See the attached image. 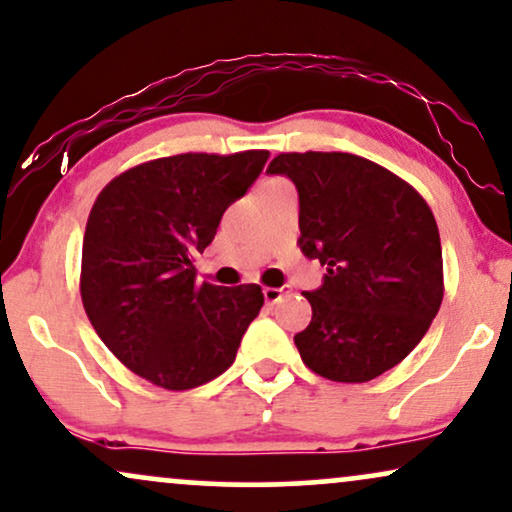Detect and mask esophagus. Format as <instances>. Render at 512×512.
Listing matches in <instances>:
<instances>
[{
    "instance_id": "esophagus-1",
    "label": "esophagus",
    "mask_w": 512,
    "mask_h": 512,
    "mask_svg": "<svg viewBox=\"0 0 512 512\" xmlns=\"http://www.w3.org/2000/svg\"><path fill=\"white\" fill-rule=\"evenodd\" d=\"M289 287H263V296L265 303H280L282 296L289 294Z\"/></svg>"
}]
</instances>
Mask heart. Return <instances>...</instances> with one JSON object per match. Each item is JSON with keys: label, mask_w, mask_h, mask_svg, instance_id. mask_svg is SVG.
<instances>
[{"label": "heart", "mask_w": 512, "mask_h": 512, "mask_svg": "<svg viewBox=\"0 0 512 512\" xmlns=\"http://www.w3.org/2000/svg\"><path fill=\"white\" fill-rule=\"evenodd\" d=\"M284 181H277V178H265L261 183V188H272V185H282Z\"/></svg>", "instance_id": "heart-1"}]
</instances>
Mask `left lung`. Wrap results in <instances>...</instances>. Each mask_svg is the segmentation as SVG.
<instances>
[{
    "mask_svg": "<svg viewBox=\"0 0 512 512\" xmlns=\"http://www.w3.org/2000/svg\"><path fill=\"white\" fill-rule=\"evenodd\" d=\"M296 183L298 247L327 265L305 291L313 320L294 343L317 376L367 383L426 336L444 296L440 230L414 185L350 152H280L268 167Z\"/></svg>",
    "mask_w": 512,
    "mask_h": 512,
    "instance_id": "8db88e82",
    "label": "left lung"
}]
</instances>
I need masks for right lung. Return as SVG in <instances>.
Returning <instances> with one entry per match:
<instances>
[{
    "instance_id": "1",
    "label": "right lung",
    "mask_w": 512,
    "mask_h": 512,
    "mask_svg": "<svg viewBox=\"0 0 512 512\" xmlns=\"http://www.w3.org/2000/svg\"><path fill=\"white\" fill-rule=\"evenodd\" d=\"M265 162L268 150L183 152L136 164L98 192L79 294L110 353L152 386L190 390L214 381L261 313L258 284H197L192 261Z\"/></svg>"
}]
</instances>
